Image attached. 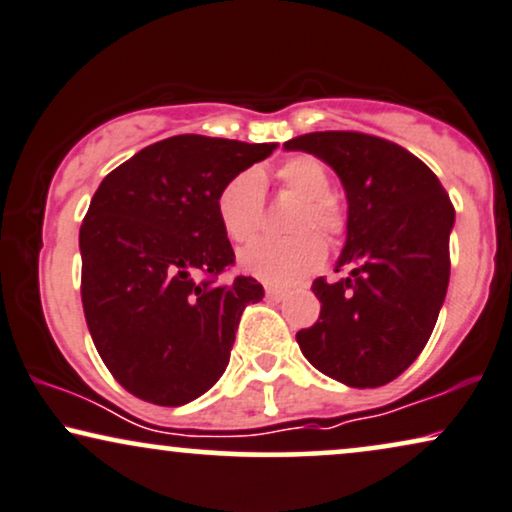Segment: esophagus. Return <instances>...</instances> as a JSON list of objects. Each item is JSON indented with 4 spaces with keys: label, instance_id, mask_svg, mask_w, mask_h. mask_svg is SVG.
Wrapping results in <instances>:
<instances>
[{
    "label": "esophagus",
    "instance_id": "esophagus-1",
    "mask_svg": "<svg viewBox=\"0 0 512 512\" xmlns=\"http://www.w3.org/2000/svg\"><path fill=\"white\" fill-rule=\"evenodd\" d=\"M264 293H267V300H271V302H281L283 297H286V290L274 288V286H267V288H264Z\"/></svg>",
    "mask_w": 512,
    "mask_h": 512
}]
</instances>
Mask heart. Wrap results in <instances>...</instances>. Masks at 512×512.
<instances>
[{"label": "heart", "instance_id": "b5f03b06", "mask_svg": "<svg viewBox=\"0 0 512 512\" xmlns=\"http://www.w3.org/2000/svg\"><path fill=\"white\" fill-rule=\"evenodd\" d=\"M276 179L283 189L302 198L293 229L304 231H297L290 238H257L241 250L238 262L245 274L260 278L269 286H293L326 260V245L314 231H307L309 226L333 241L345 229V215L338 200L331 196V174L312 155H293L283 160L276 170ZM215 205L226 238L234 243L248 241L262 222V174L257 170L238 172L217 193Z\"/></svg>", "mask_w": 512, "mask_h": 512}]
</instances>
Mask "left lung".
I'll return each instance as SVG.
<instances>
[{"label": "left lung", "mask_w": 512, "mask_h": 512, "mask_svg": "<svg viewBox=\"0 0 512 512\" xmlns=\"http://www.w3.org/2000/svg\"><path fill=\"white\" fill-rule=\"evenodd\" d=\"M321 158L347 196V241L335 271L316 278L319 321L297 333L309 364L349 387H380L428 345L449 288L454 205L437 174L392 141L312 132L283 144Z\"/></svg>", "instance_id": "1"}]
</instances>
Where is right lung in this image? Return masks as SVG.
I'll return each mask as SVG.
<instances>
[{
	"label": "right lung",
	"mask_w": 512,
	"mask_h": 512,
	"mask_svg": "<svg viewBox=\"0 0 512 512\" xmlns=\"http://www.w3.org/2000/svg\"><path fill=\"white\" fill-rule=\"evenodd\" d=\"M276 144L179 134L141 148L96 189L80 226L82 307L113 378L158 406L189 404L222 378L255 278L236 260L217 193Z\"/></svg>",
	"instance_id": "add662e5"
}]
</instances>
